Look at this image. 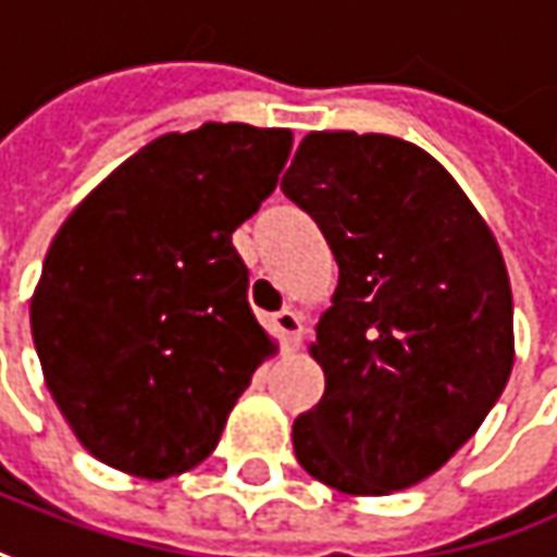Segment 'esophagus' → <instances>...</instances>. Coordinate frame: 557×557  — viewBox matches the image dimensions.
<instances>
[{
  "mask_svg": "<svg viewBox=\"0 0 557 557\" xmlns=\"http://www.w3.org/2000/svg\"><path fill=\"white\" fill-rule=\"evenodd\" d=\"M272 329L278 332V342L285 345V348H297V342H300V317L294 313V310H278L275 317H272Z\"/></svg>",
  "mask_w": 557,
  "mask_h": 557,
  "instance_id": "esophagus-1",
  "label": "esophagus"
}]
</instances>
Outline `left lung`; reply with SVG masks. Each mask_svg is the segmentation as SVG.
<instances>
[{"label":"left lung","instance_id":"left-lung-1","mask_svg":"<svg viewBox=\"0 0 557 557\" xmlns=\"http://www.w3.org/2000/svg\"><path fill=\"white\" fill-rule=\"evenodd\" d=\"M282 190L338 263L313 345L325 392L294 420V455L350 495L413 486L508 385L515 300L502 250L458 182L401 137L313 131Z\"/></svg>","mask_w":557,"mask_h":557}]
</instances>
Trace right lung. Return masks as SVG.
Segmentation results:
<instances>
[{"mask_svg": "<svg viewBox=\"0 0 557 557\" xmlns=\"http://www.w3.org/2000/svg\"><path fill=\"white\" fill-rule=\"evenodd\" d=\"M292 131L207 122L125 159L52 240L30 332L102 463L165 480L212 455L272 342L232 235L275 190Z\"/></svg>", "mask_w": 557, "mask_h": 557, "instance_id": "1", "label": "right lung"}]
</instances>
